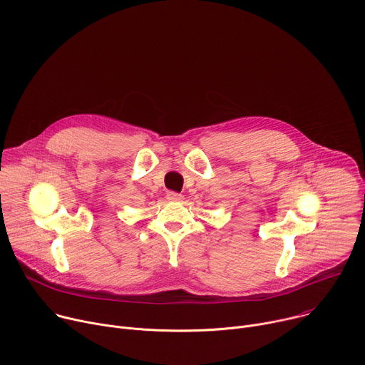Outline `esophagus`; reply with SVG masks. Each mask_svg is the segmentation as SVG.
Wrapping results in <instances>:
<instances>
[{
    "instance_id": "esophagus-1",
    "label": "esophagus",
    "mask_w": 365,
    "mask_h": 365,
    "mask_svg": "<svg viewBox=\"0 0 365 365\" xmlns=\"http://www.w3.org/2000/svg\"><path fill=\"white\" fill-rule=\"evenodd\" d=\"M166 197H168L170 202H179V200H182V199H183V196H182L180 193H176V192H173V190L168 192Z\"/></svg>"
}]
</instances>
